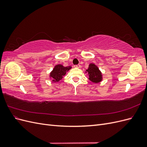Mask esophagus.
Instances as JSON below:
<instances>
[{
	"mask_svg": "<svg viewBox=\"0 0 147 147\" xmlns=\"http://www.w3.org/2000/svg\"><path fill=\"white\" fill-rule=\"evenodd\" d=\"M74 67H76V68H80L81 65L80 64H77V65H75Z\"/></svg>",
	"mask_w": 147,
	"mask_h": 147,
	"instance_id": "1",
	"label": "esophagus"
}]
</instances>
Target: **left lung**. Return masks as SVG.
Here are the masks:
<instances>
[{"label": "left lung", "mask_w": 147, "mask_h": 147, "mask_svg": "<svg viewBox=\"0 0 147 147\" xmlns=\"http://www.w3.org/2000/svg\"><path fill=\"white\" fill-rule=\"evenodd\" d=\"M88 74L89 75V79L94 83H98L101 81L102 75L98 67L94 64H90L88 70Z\"/></svg>", "instance_id": "8db88e82"}]
</instances>
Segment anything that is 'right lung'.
<instances>
[{
    "label": "right lung",
    "mask_w": 147,
    "mask_h": 147,
    "mask_svg": "<svg viewBox=\"0 0 147 147\" xmlns=\"http://www.w3.org/2000/svg\"><path fill=\"white\" fill-rule=\"evenodd\" d=\"M71 69V67H64L62 65H57L50 74L51 77L53 79V82H59L63 78V77L66 74V71Z\"/></svg>",
    "instance_id": "obj_1"
}]
</instances>
